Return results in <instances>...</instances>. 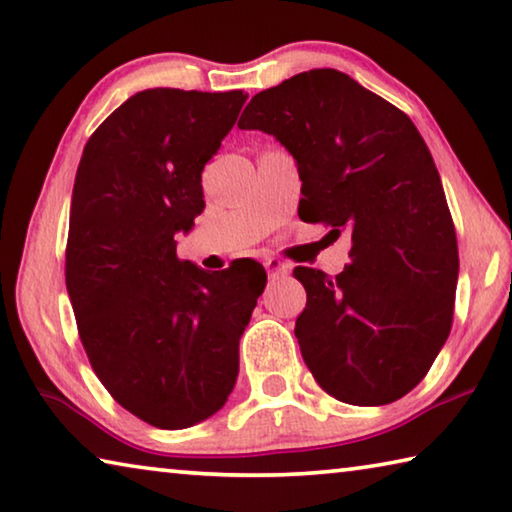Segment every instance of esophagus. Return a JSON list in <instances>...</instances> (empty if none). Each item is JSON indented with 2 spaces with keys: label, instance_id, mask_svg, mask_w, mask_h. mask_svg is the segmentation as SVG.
Listing matches in <instances>:
<instances>
[{
  "label": "esophagus",
  "instance_id": "esophagus-1",
  "mask_svg": "<svg viewBox=\"0 0 512 512\" xmlns=\"http://www.w3.org/2000/svg\"><path fill=\"white\" fill-rule=\"evenodd\" d=\"M264 266H266V271H269L271 278H280V275H285L289 271V264L282 262V259H278V257H266Z\"/></svg>",
  "mask_w": 512,
  "mask_h": 512
}]
</instances>
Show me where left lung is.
<instances>
[{"label":"left lung","instance_id":"left-lung-1","mask_svg":"<svg viewBox=\"0 0 512 512\" xmlns=\"http://www.w3.org/2000/svg\"><path fill=\"white\" fill-rule=\"evenodd\" d=\"M239 127L294 154L305 223L351 234L335 280L294 269L307 291L294 332L316 383L351 405L401 399L444 346L456 300V227L431 150L401 109L332 68L257 93Z\"/></svg>","mask_w":512,"mask_h":512}]
</instances>
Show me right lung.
Wrapping results in <instances>:
<instances>
[{
    "mask_svg": "<svg viewBox=\"0 0 512 512\" xmlns=\"http://www.w3.org/2000/svg\"><path fill=\"white\" fill-rule=\"evenodd\" d=\"M246 97L132 95L88 139L72 189L66 287L88 362L125 410L168 431L223 408L266 285L253 259L209 273L175 241L205 209L202 168Z\"/></svg>",
    "mask_w": 512,
    "mask_h": 512,
    "instance_id": "obj_1",
    "label": "right lung"
}]
</instances>
